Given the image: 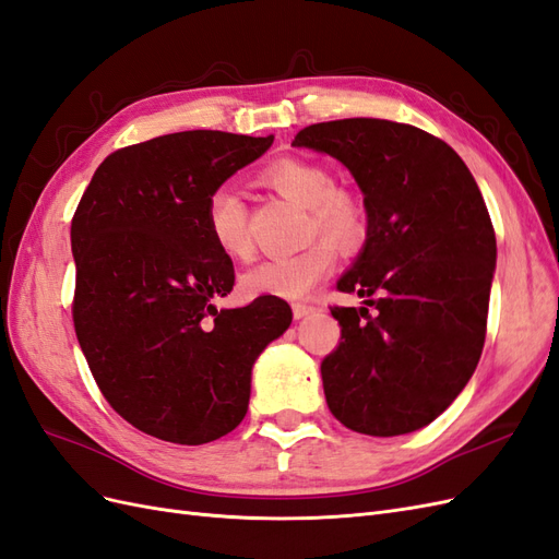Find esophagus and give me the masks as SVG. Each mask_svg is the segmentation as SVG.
Listing matches in <instances>:
<instances>
[{
	"instance_id": "1",
	"label": "esophagus",
	"mask_w": 559,
	"mask_h": 559,
	"mask_svg": "<svg viewBox=\"0 0 559 559\" xmlns=\"http://www.w3.org/2000/svg\"><path fill=\"white\" fill-rule=\"evenodd\" d=\"M316 311V307H311V305H301V301H297V305H293V313H295V318L299 321V318H307L309 313H313Z\"/></svg>"
}]
</instances>
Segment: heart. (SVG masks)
<instances>
[{"label":"heart","instance_id":"1","mask_svg":"<svg viewBox=\"0 0 559 559\" xmlns=\"http://www.w3.org/2000/svg\"><path fill=\"white\" fill-rule=\"evenodd\" d=\"M264 180L283 197L307 205L311 236L323 234L342 248H356L365 238V213L360 203L344 191H337V182L323 166L301 162V158H281L266 168ZM205 229L225 258L236 262L252 258L248 209L236 187L219 185L211 191L205 203ZM329 242L321 238L295 254L271 258L250 269L241 278L243 293L250 297H307L337 262V250Z\"/></svg>","mask_w":559,"mask_h":559}]
</instances>
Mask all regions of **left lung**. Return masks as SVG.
<instances>
[{
    "instance_id": "8db88e82",
    "label": "left lung",
    "mask_w": 559,
    "mask_h": 559,
    "mask_svg": "<svg viewBox=\"0 0 559 559\" xmlns=\"http://www.w3.org/2000/svg\"><path fill=\"white\" fill-rule=\"evenodd\" d=\"M293 145L342 162L368 211V241L337 283L368 299L330 309L342 342L321 362L328 407L356 433H412L454 403L483 354L497 264L485 199L448 142L409 123H311Z\"/></svg>"
}]
</instances>
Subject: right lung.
Segmentation results:
<instances>
[{"instance_id":"1","label":"right lung","mask_w":559,"mask_h":559,"mask_svg":"<svg viewBox=\"0 0 559 559\" xmlns=\"http://www.w3.org/2000/svg\"><path fill=\"white\" fill-rule=\"evenodd\" d=\"M274 135L185 131L111 152L72 217V321L105 401L138 430L203 444L243 421L252 362L293 321L258 297L217 311L234 264L211 241V191Z\"/></svg>"}]
</instances>
